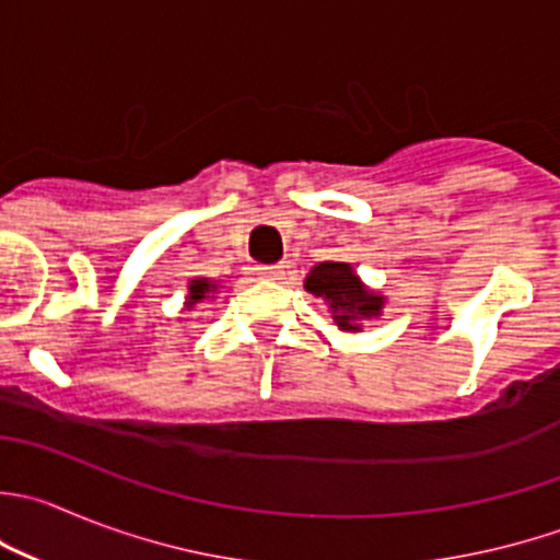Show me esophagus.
Instances as JSON below:
<instances>
[{"label":"esophagus","instance_id":"obj_1","mask_svg":"<svg viewBox=\"0 0 560 560\" xmlns=\"http://www.w3.org/2000/svg\"><path fill=\"white\" fill-rule=\"evenodd\" d=\"M257 273L262 276V279H268V281H279V279H284V276H287V265H281V262L259 265Z\"/></svg>","mask_w":560,"mask_h":560}]
</instances>
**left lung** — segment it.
<instances>
[{
	"instance_id": "1",
	"label": "left lung",
	"mask_w": 560,
	"mask_h": 560,
	"mask_svg": "<svg viewBox=\"0 0 560 560\" xmlns=\"http://www.w3.org/2000/svg\"><path fill=\"white\" fill-rule=\"evenodd\" d=\"M306 290L325 298L339 328L355 330L361 317H377L383 298L369 292L347 262H323L308 273Z\"/></svg>"
}]
</instances>
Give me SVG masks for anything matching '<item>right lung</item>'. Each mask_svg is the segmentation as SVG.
Returning a JSON list of instances; mask_svg holds the SVG:
<instances>
[{"label": "right lung", "instance_id": "obj_1", "mask_svg": "<svg viewBox=\"0 0 560 560\" xmlns=\"http://www.w3.org/2000/svg\"><path fill=\"white\" fill-rule=\"evenodd\" d=\"M188 290H191V292H188V308H191L194 303L202 301V298L208 295V292H213L215 284H210V281H205V279H197L191 287H188Z\"/></svg>", "mask_w": 560, "mask_h": 560}]
</instances>
